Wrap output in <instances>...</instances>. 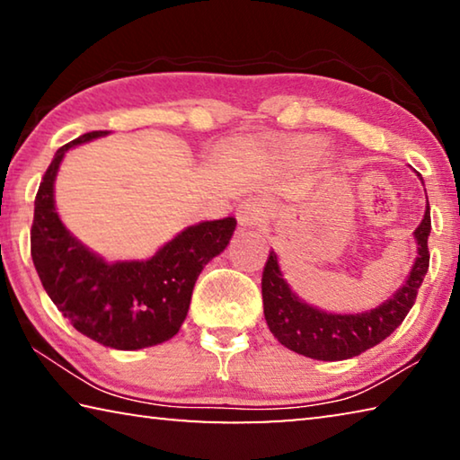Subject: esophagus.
I'll return each instance as SVG.
<instances>
[{
    "mask_svg": "<svg viewBox=\"0 0 460 460\" xmlns=\"http://www.w3.org/2000/svg\"><path fill=\"white\" fill-rule=\"evenodd\" d=\"M270 215V205L261 199H247L237 208V221L241 227H261Z\"/></svg>",
    "mask_w": 460,
    "mask_h": 460,
    "instance_id": "esophagus-1",
    "label": "esophagus"
}]
</instances>
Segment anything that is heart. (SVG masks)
<instances>
[{"label":"heart","mask_w":460,"mask_h":460,"mask_svg":"<svg viewBox=\"0 0 460 460\" xmlns=\"http://www.w3.org/2000/svg\"><path fill=\"white\" fill-rule=\"evenodd\" d=\"M290 155L298 162H306V164H313L318 162L324 155V144L323 139H300V142L292 144Z\"/></svg>","instance_id":"1"}]
</instances>
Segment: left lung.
Segmentation results:
<instances>
[{"label": "left lung", "instance_id": "obj_1", "mask_svg": "<svg viewBox=\"0 0 460 460\" xmlns=\"http://www.w3.org/2000/svg\"><path fill=\"white\" fill-rule=\"evenodd\" d=\"M414 235L418 258L406 284L385 305L363 314H326L300 302L284 282L276 253L270 252L261 274V298L271 334L290 351L321 361L351 359L376 347L398 329L416 302L418 288L422 286L430 263V207L426 208Z\"/></svg>", "mask_w": 460, "mask_h": 460}]
</instances>
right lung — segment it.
Instances as JSON below:
<instances>
[{"label":"right lung","instance_id":"obj_1","mask_svg":"<svg viewBox=\"0 0 460 460\" xmlns=\"http://www.w3.org/2000/svg\"><path fill=\"white\" fill-rule=\"evenodd\" d=\"M91 131L58 147L36 192L30 252L46 294L76 331L101 345L134 351L172 339L184 323L202 268L227 247L233 217L184 229L147 261L105 263L84 249L54 208V176L76 144L105 136Z\"/></svg>","mask_w":460,"mask_h":460}]
</instances>
